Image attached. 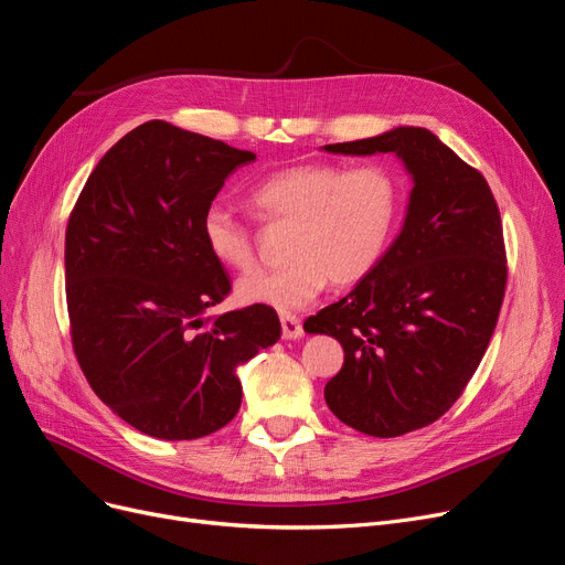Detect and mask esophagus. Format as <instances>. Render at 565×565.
Listing matches in <instances>:
<instances>
[{
    "instance_id": "34e87169",
    "label": "esophagus",
    "mask_w": 565,
    "mask_h": 565,
    "mask_svg": "<svg viewBox=\"0 0 565 565\" xmlns=\"http://www.w3.org/2000/svg\"><path fill=\"white\" fill-rule=\"evenodd\" d=\"M279 321H281V334H284V339H300V337L305 334L302 323H300L298 316L281 313Z\"/></svg>"
}]
</instances>
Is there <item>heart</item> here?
<instances>
[{
  "instance_id": "obj_1",
  "label": "heart",
  "mask_w": 565,
  "mask_h": 565,
  "mask_svg": "<svg viewBox=\"0 0 565 565\" xmlns=\"http://www.w3.org/2000/svg\"><path fill=\"white\" fill-rule=\"evenodd\" d=\"M252 201L267 218L292 222V260L239 279L237 296L277 311H296L321 296L330 279L351 286L381 263L399 218L402 189L383 163L343 168L332 161H305L256 182ZM201 235L216 263L235 273L254 267L252 231L231 207L207 205Z\"/></svg>"
}]
</instances>
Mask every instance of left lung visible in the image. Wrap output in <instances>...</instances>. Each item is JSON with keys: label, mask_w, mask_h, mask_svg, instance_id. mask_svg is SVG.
I'll return each mask as SVG.
<instances>
[{"label": "left lung", "mask_w": 565, "mask_h": 565, "mask_svg": "<svg viewBox=\"0 0 565 565\" xmlns=\"http://www.w3.org/2000/svg\"><path fill=\"white\" fill-rule=\"evenodd\" d=\"M326 150L395 152L413 178L404 228L381 263L305 323L343 347L326 385L337 418L370 436H402L461 397L494 334L508 281L499 205L480 170L420 127Z\"/></svg>", "instance_id": "1"}]
</instances>
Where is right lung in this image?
Returning <instances> with one entry per match:
<instances>
[{
  "label": "right lung",
  "mask_w": 565,
  "mask_h": 565,
  "mask_svg": "<svg viewBox=\"0 0 565 565\" xmlns=\"http://www.w3.org/2000/svg\"><path fill=\"white\" fill-rule=\"evenodd\" d=\"M254 159L152 119L110 147L71 210L73 353L96 397L147 436L191 440L228 425L242 404L235 366L281 337L267 305L205 316L231 277L210 256L201 218Z\"/></svg>",
  "instance_id": "obj_1"
}]
</instances>
